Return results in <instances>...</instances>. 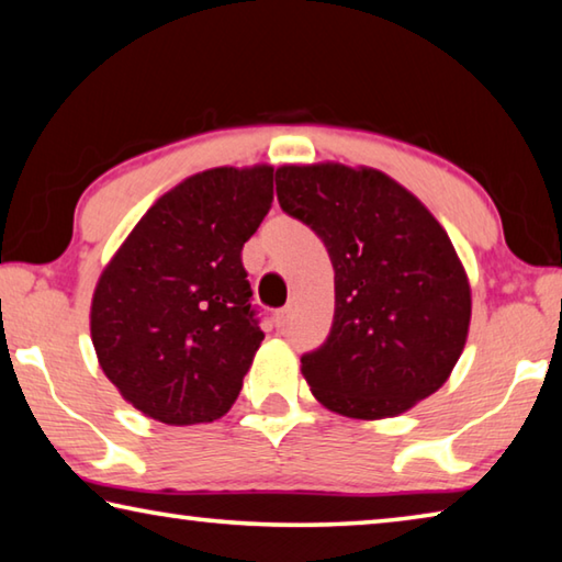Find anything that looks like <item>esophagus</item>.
<instances>
[{
    "label": "esophagus",
    "mask_w": 562,
    "mask_h": 562,
    "mask_svg": "<svg viewBox=\"0 0 562 562\" xmlns=\"http://www.w3.org/2000/svg\"><path fill=\"white\" fill-rule=\"evenodd\" d=\"M290 319H292V310L290 307H282V310L274 312V325H278V329L288 327Z\"/></svg>",
    "instance_id": "esophagus-1"
}]
</instances>
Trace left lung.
Returning <instances> with one entry per match:
<instances>
[{"instance_id":"left-lung-1","label":"left lung","mask_w":562,"mask_h":562,"mask_svg":"<svg viewBox=\"0 0 562 562\" xmlns=\"http://www.w3.org/2000/svg\"><path fill=\"white\" fill-rule=\"evenodd\" d=\"M278 201L335 268V319L302 357L312 394L349 418L404 414L459 361L471 322L465 270L439 221L382 170L282 166Z\"/></svg>"}]
</instances>
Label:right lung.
<instances>
[{
	"label": "right lung",
	"mask_w": 562,
	"mask_h": 562,
	"mask_svg": "<svg viewBox=\"0 0 562 562\" xmlns=\"http://www.w3.org/2000/svg\"><path fill=\"white\" fill-rule=\"evenodd\" d=\"M272 166L211 168L148 207L91 302L99 364L128 404L190 426L227 414L265 339L243 245L272 205Z\"/></svg>",
	"instance_id": "obj_1"
}]
</instances>
